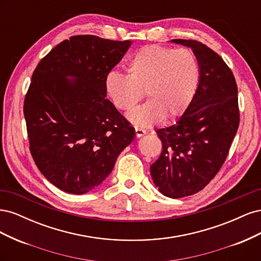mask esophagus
Returning <instances> with one entry per match:
<instances>
[{
    "label": "esophagus",
    "mask_w": 261,
    "mask_h": 261,
    "mask_svg": "<svg viewBox=\"0 0 261 261\" xmlns=\"http://www.w3.org/2000/svg\"><path fill=\"white\" fill-rule=\"evenodd\" d=\"M135 133H136V137L137 138H140V137H143L145 134H146V132L144 130V129H141V128H139V127H135Z\"/></svg>",
    "instance_id": "obj_1"
}]
</instances>
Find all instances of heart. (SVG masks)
Here are the masks:
<instances>
[{"label":"heart","mask_w":261,"mask_h":261,"mask_svg":"<svg viewBox=\"0 0 261 261\" xmlns=\"http://www.w3.org/2000/svg\"><path fill=\"white\" fill-rule=\"evenodd\" d=\"M126 75L111 70L103 81L105 93L111 105L128 112L145 90L148 102L128 114L139 126L173 120L183 114L195 96L199 83V65L188 49L147 45L126 62Z\"/></svg>","instance_id":"obj_1"}]
</instances>
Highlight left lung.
Here are the masks:
<instances>
[{"label":"left lung","instance_id":"left-lung-1","mask_svg":"<svg viewBox=\"0 0 261 261\" xmlns=\"http://www.w3.org/2000/svg\"><path fill=\"white\" fill-rule=\"evenodd\" d=\"M171 42L193 50L199 83L176 123L155 130L162 151L150 173L161 194L181 198L201 191L222 167L239 128L240 111L238 86L222 58L196 40Z\"/></svg>","mask_w":261,"mask_h":261}]
</instances>
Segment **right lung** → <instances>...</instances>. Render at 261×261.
Here are the masks:
<instances>
[{
  "mask_svg": "<svg viewBox=\"0 0 261 261\" xmlns=\"http://www.w3.org/2000/svg\"><path fill=\"white\" fill-rule=\"evenodd\" d=\"M132 41L74 36L39 62L23 102L30 152L61 191L83 195L112 172L135 128L106 97V75Z\"/></svg>",
  "mask_w": 261,
  "mask_h": 261,
  "instance_id": "obj_1",
  "label": "right lung"
}]
</instances>
